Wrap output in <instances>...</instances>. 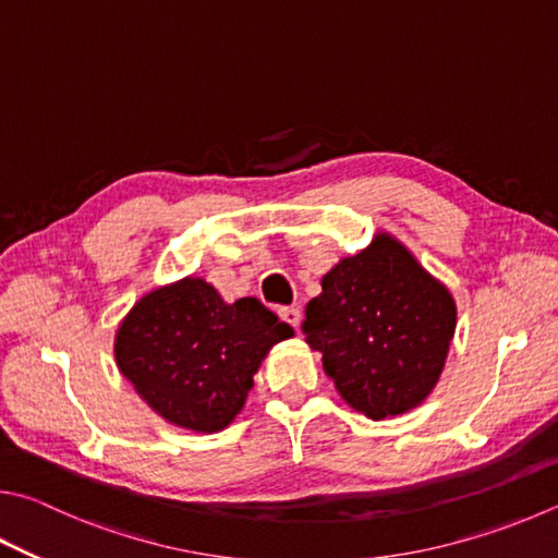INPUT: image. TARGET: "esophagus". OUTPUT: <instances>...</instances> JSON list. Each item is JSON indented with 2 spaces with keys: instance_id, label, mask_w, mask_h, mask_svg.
Instances as JSON below:
<instances>
[{
  "instance_id": "1",
  "label": "esophagus",
  "mask_w": 558,
  "mask_h": 558,
  "mask_svg": "<svg viewBox=\"0 0 558 558\" xmlns=\"http://www.w3.org/2000/svg\"><path fill=\"white\" fill-rule=\"evenodd\" d=\"M278 314H280V319L282 322H288L290 327H300V319H302V312L298 310V307H280L278 310Z\"/></svg>"
}]
</instances>
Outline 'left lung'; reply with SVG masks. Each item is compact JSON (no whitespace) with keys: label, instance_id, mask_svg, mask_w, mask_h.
<instances>
[{"label":"left lung","instance_id":"1","mask_svg":"<svg viewBox=\"0 0 558 558\" xmlns=\"http://www.w3.org/2000/svg\"><path fill=\"white\" fill-rule=\"evenodd\" d=\"M453 329L451 292L388 234L322 278V295L310 300L302 322L341 398L371 420L427 398Z\"/></svg>","mask_w":558,"mask_h":558}]
</instances>
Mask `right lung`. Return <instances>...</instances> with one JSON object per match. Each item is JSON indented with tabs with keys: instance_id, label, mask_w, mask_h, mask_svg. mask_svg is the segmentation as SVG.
Segmentation results:
<instances>
[{
	"instance_id": "1",
	"label": "right lung",
	"mask_w": 558,
	"mask_h": 558,
	"mask_svg": "<svg viewBox=\"0 0 558 558\" xmlns=\"http://www.w3.org/2000/svg\"><path fill=\"white\" fill-rule=\"evenodd\" d=\"M292 337L256 298L227 305L202 278L141 298L117 331V366L170 424L219 432L244 408L272 343Z\"/></svg>"
}]
</instances>
